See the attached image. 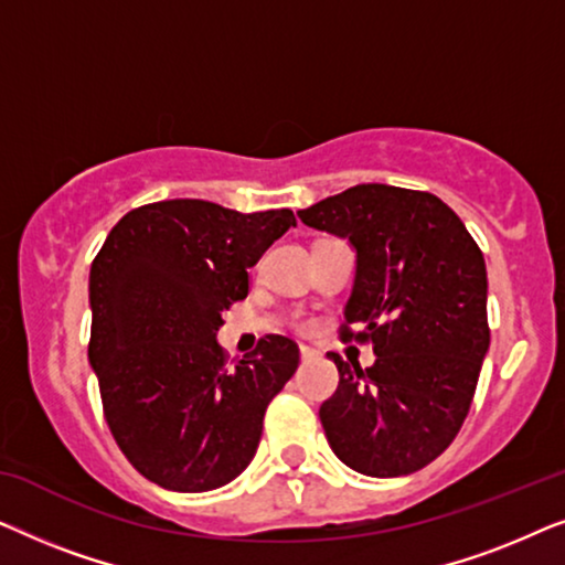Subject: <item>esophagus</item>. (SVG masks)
<instances>
[{
	"label": "esophagus",
	"mask_w": 565,
	"mask_h": 565,
	"mask_svg": "<svg viewBox=\"0 0 565 565\" xmlns=\"http://www.w3.org/2000/svg\"><path fill=\"white\" fill-rule=\"evenodd\" d=\"M313 358H316V350H311V347H300V360L308 362V360H313Z\"/></svg>",
	"instance_id": "34e87169"
}]
</instances>
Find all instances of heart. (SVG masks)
Instances as JSON below:
<instances>
[{
    "label": "heart",
    "instance_id": "obj_1",
    "mask_svg": "<svg viewBox=\"0 0 565 565\" xmlns=\"http://www.w3.org/2000/svg\"><path fill=\"white\" fill-rule=\"evenodd\" d=\"M296 329L300 331V334H311L313 321L311 319H296Z\"/></svg>",
    "mask_w": 565,
    "mask_h": 565
}]
</instances>
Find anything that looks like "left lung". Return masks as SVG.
Returning a JSON list of instances; mask_svg holds the SVG:
<instances>
[{
	"label": "left lung",
	"mask_w": 565,
	"mask_h": 565,
	"mask_svg": "<svg viewBox=\"0 0 565 565\" xmlns=\"http://www.w3.org/2000/svg\"><path fill=\"white\" fill-rule=\"evenodd\" d=\"M298 218L358 249L339 339L377 354L367 370L331 354L339 385L319 412L331 450L375 478L422 470L458 437L489 350L483 252L422 190L354 184Z\"/></svg>",
	"instance_id": "obj_1"
}]
</instances>
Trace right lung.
<instances>
[{
    "mask_svg": "<svg viewBox=\"0 0 565 565\" xmlns=\"http://www.w3.org/2000/svg\"><path fill=\"white\" fill-rule=\"evenodd\" d=\"M296 215L161 200L122 215L89 273V362L105 422L143 478L213 491L249 466L265 412L298 367V344L267 334L244 360L215 342L223 311Z\"/></svg>",
    "mask_w": 565,
    "mask_h": 565,
    "instance_id": "obj_1",
    "label": "right lung"
}]
</instances>
